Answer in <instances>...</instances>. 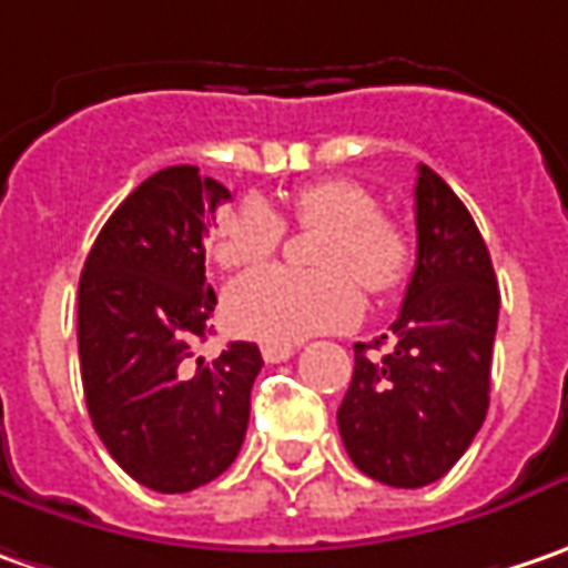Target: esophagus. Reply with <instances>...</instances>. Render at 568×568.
<instances>
[{
  "label": "esophagus",
  "mask_w": 568,
  "mask_h": 568,
  "mask_svg": "<svg viewBox=\"0 0 568 568\" xmlns=\"http://www.w3.org/2000/svg\"><path fill=\"white\" fill-rule=\"evenodd\" d=\"M260 353H263V358L273 365V362H285V358L295 356V346H292V343H263Z\"/></svg>",
  "instance_id": "esophagus-1"
}]
</instances>
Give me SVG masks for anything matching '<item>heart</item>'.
I'll return each instance as SVG.
<instances>
[{
    "mask_svg": "<svg viewBox=\"0 0 568 568\" xmlns=\"http://www.w3.org/2000/svg\"><path fill=\"white\" fill-rule=\"evenodd\" d=\"M292 219L321 232L311 241L317 270L270 266L237 280L225 292V321L244 336L266 343H298L339 331L362 311V292L384 295L404 283L409 270L407 232L378 212L368 186L346 178H321L292 190ZM285 225L257 196L241 200L212 225V257L225 270H247L276 254Z\"/></svg>",
    "mask_w": 568,
    "mask_h": 568,
    "instance_id": "1",
    "label": "heart"
}]
</instances>
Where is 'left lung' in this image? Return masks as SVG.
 I'll list each match as a JSON object with an SVG mask.
<instances>
[{
  "label": "left lung",
  "instance_id": "left-lung-1",
  "mask_svg": "<svg viewBox=\"0 0 568 568\" xmlns=\"http://www.w3.org/2000/svg\"><path fill=\"white\" fill-rule=\"evenodd\" d=\"M499 285L480 229L432 168L416 178V266L392 346L356 343L353 382L336 409L343 445L372 480L419 489L442 480L480 432Z\"/></svg>",
  "mask_w": 568,
  "mask_h": 568
}]
</instances>
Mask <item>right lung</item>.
Here are the masks:
<instances>
[{"label":"right lung","mask_w":568,"mask_h":568,"mask_svg":"<svg viewBox=\"0 0 568 568\" xmlns=\"http://www.w3.org/2000/svg\"><path fill=\"white\" fill-rule=\"evenodd\" d=\"M232 193L200 168L152 174L113 210L79 280L88 416L111 457L155 493H190L241 452L257 343L196 356L212 333L206 225Z\"/></svg>","instance_id":"obj_1"}]
</instances>
